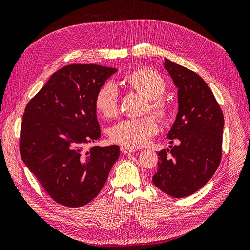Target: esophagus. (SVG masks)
Returning a JSON list of instances; mask_svg holds the SVG:
<instances>
[{"label": "esophagus", "mask_w": 250, "mask_h": 250, "mask_svg": "<svg viewBox=\"0 0 250 250\" xmlns=\"http://www.w3.org/2000/svg\"><path fill=\"white\" fill-rule=\"evenodd\" d=\"M121 151H122V153L126 154V153H132V152H134V151H137V149H132V148H128V147L122 146V147H121Z\"/></svg>", "instance_id": "obj_1"}]
</instances>
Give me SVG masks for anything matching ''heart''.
<instances>
[{"mask_svg":"<svg viewBox=\"0 0 250 250\" xmlns=\"http://www.w3.org/2000/svg\"><path fill=\"white\" fill-rule=\"evenodd\" d=\"M120 84L130 92L138 93L147 99L145 111H150L162 123H169L175 116L173 103L164 97L167 84L164 78L154 70L138 67L125 74ZM119 96L116 87L104 83L97 90L95 107L104 118H113L118 113ZM157 123L153 117L145 116L139 119L121 121L110 130L112 142L128 148L144 146L157 132Z\"/></svg>","mask_w":250,"mask_h":250,"instance_id":"obj_1","label":"heart"}]
</instances>
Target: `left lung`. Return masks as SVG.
Segmentation results:
<instances>
[{
	"instance_id": "obj_1",
	"label": "left lung",
	"mask_w": 250,
	"mask_h": 250,
	"mask_svg": "<svg viewBox=\"0 0 250 250\" xmlns=\"http://www.w3.org/2000/svg\"><path fill=\"white\" fill-rule=\"evenodd\" d=\"M165 69L178 88V112L168 138L170 146L157 153L153 184L172 197L192 195L214 175L222 157L224 118L216 98L195 72L166 59Z\"/></svg>"
}]
</instances>
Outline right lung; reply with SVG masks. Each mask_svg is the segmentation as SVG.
Returning a JSON list of instances; mask_svg holds the SVG:
<instances>
[{
  "label": "right lung",
  "mask_w": 250,
  "mask_h": 250,
  "mask_svg": "<svg viewBox=\"0 0 250 250\" xmlns=\"http://www.w3.org/2000/svg\"><path fill=\"white\" fill-rule=\"evenodd\" d=\"M117 69L70 64L30 100L21 125L20 153L50 197L69 208L92 201L120 155L117 145L83 150L100 138L95 96Z\"/></svg>",
  "instance_id": "1"
}]
</instances>
